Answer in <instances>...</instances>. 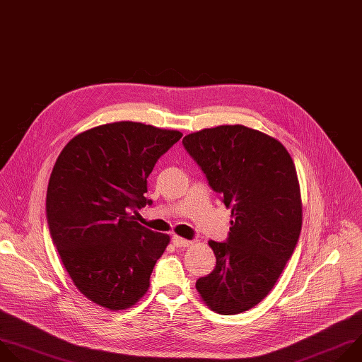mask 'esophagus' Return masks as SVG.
Here are the masks:
<instances>
[{"label": "esophagus", "mask_w": 362, "mask_h": 362, "mask_svg": "<svg viewBox=\"0 0 362 362\" xmlns=\"http://www.w3.org/2000/svg\"><path fill=\"white\" fill-rule=\"evenodd\" d=\"M173 243H174L175 247H180V248H182V247H189V245L194 244L192 241L185 240V238L180 237V235H174V237H173Z\"/></svg>", "instance_id": "34e87169"}]
</instances>
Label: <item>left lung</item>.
<instances>
[{
	"label": "left lung",
	"instance_id": "left-lung-1",
	"mask_svg": "<svg viewBox=\"0 0 362 362\" xmlns=\"http://www.w3.org/2000/svg\"><path fill=\"white\" fill-rule=\"evenodd\" d=\"M182 144L233 218L227 243H208L216 264L195 288L212 311L244 313L269 294L298 243L303 201L294 161L276 138L240 124L188 134Z\"/></svg>",
	"mask_w": 362,
	"mask_h": 362
}]
</instances>
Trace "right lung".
<instances>
[{
  "mask_svg": "<svg viewBox=\"0 0 362 362\" xmlns=\"http://www.w3.org/2000/svg\"><path fill=\"white\" fill-rule=\"evenodd\" d=\"M182 136L132 121L80 132L62 148L47 189L54 245L77 290L110 311L135 305L148 291L170 235L136 221L147 178Z\"/></svg>",
  "mask_w": 362,
  "mask_h": 362,
  "instance_id": "1",
  "label": "right lung"
}]
</instances>
